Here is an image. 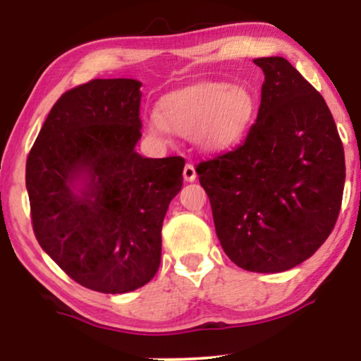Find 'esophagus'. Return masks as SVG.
<instances>
[{
  "label": "esophagus",
  "mask_w": 361,
  "mask_h": 361,
  "mask_svg": "<svg viewBox=\"0 0 361 361\" xmlns=\"http://www.w3.org/2000/svg\"><path fill=\"white\" fill-rule=\"evenodd\" d=\"M183 178H185V181H195V178H197V171H195V166L192 163L185 164Z\"/></svg>",
  "instance_id": "1"
}]
</instances>
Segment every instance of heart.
Listing matches in <instances>:
<instances>
[{
    "label": "heart",
    "mask_w": 361,
    "mask_h": 361,
    "mask_svg": "<svg viewBox=\"0 0 361 361\" xmlns=\"http://www.w3.org/2000/svg\"><path fill=\"white\" fill-rule=\"evenodd\" d=\"M255 109L256 98L247 88L219 81L198 82L161 98L151 130L175 132L193 137L205 149H224L241 139Z\"/></svg>",
    "instance_id": "heart-1"
}]
</instances>
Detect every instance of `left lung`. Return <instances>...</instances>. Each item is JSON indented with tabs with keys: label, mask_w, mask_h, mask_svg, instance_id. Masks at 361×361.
Listing matches in <instances>:
<instances>
[{
	"label": "left lung",
	"mask_w": 361,
	"mask_h": 361,
	"mask_svg": "<svg viewBox=\"0 0 361 361\" xmlns=\"http://www.w3.org/2000/svg\"><path fill=\"white\" fill-rule=\"evenodd\" d=\"M264 73L256 122L241 146L197 166L215 233L239 268L279 273L329 238L341 209L345 151L321 93L283 57Z\"/></svg>",
	"instance_id": "1"
}]
</instances>
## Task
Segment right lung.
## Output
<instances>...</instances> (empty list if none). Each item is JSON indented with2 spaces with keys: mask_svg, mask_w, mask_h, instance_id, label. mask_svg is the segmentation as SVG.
I'll list each match as a JSON object with an SVG mask.
<instances>
[{
  "mask_svg": "<svg viewBox=\"0 0 361 361\" xmlns=\"http://www.w3.org/2000/svg\"><path fill=\"white\" fill-rule=\"evenodd\" d=\"M140 86L117 78L66 91L27 157L37 241L66 275L102 293L132 292L156 275L164 215L183 185V157L135 152Z\"/></svg>",
  "mask_w": 361,
  "mask_h": 361,
  "instance_id": "right-lung-1",
  "label": "right lung"
}]
</instances>
